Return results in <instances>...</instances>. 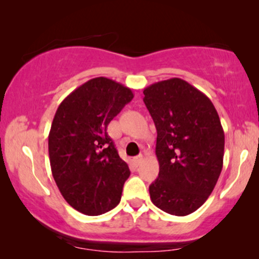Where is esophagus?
<instances>
[{"mask_svg": "<svg viewBox=\"0 0 259 259\" xmlns=\"http://www.w3.org/2000/svg\"><path fill=\"white\" fill-rule=\"evenodd\" d=\"M142 160H144V156H142V154H140V156L135 157V158H134V162H135V164H136V165H140V164H141Z\"/></svg>", "mask_w": 259, "mask_h": 259, "instance_id": "esophagus-1", "label": "esophagus"}]
</instances>
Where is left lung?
Listing matches in <instances>:
<instances>
[{
    "instance_id": "8db88e82",
    "label": "left lung",
    "mask_w": 259,
    "mask_h": 259,
    "mask_svg": "<svg viewBox=\"0 0 259 259\" xmlns=\"http://www.w3.org/2000/svg\"><path fill=\"white\" fill-rule=\"evenodd\" d=\"M144 95L157 129L159 163L151 201L169 214H191L207 201L222 173L225 140L219 115L203 92L180 78L154 82Z\"/></svg>"
}]
</instances>
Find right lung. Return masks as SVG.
Masks as SVG:
<instances>
[{"label": "right lung", "mask_w": 259, "mask_h": 259, "mask_svg": "<svg viewBox=\"0 0 259 259\" xmlns=\"http://www.w3.org/2000/svg\"><path fill=\"white\" fill-rule=\"evenodd\" d=\"M133 97L129 88L100 76L58 106L49 134L50 164L62 196L80 213L99 215L120 202L130 170L107 126Z\"/></svg>", "instance_id": "obj_1"}]
</instances>
